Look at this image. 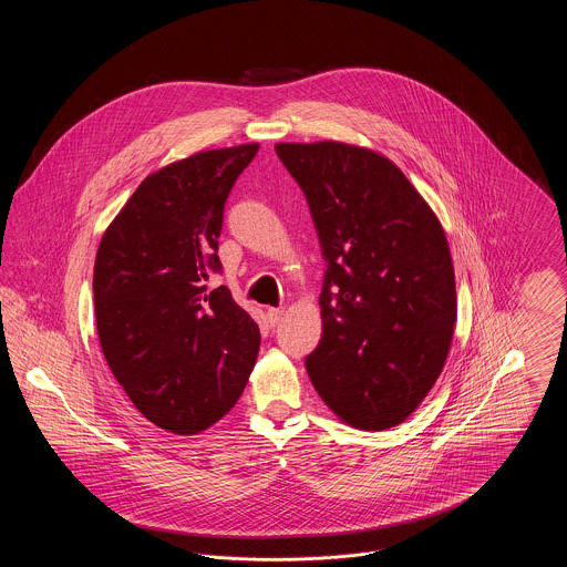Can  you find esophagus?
Returning a JSON list of instances; mask_svg holds the SVG:
<instances>
[{"label":"esophagus","mask_w":567,"mask_h":567,"mask_svg":"<svg viewBox=\"0 0 567 567\" xmlns=\"http://www.w3.org/2000/svg\"><path fill=\"white\" fill-rule=\"evenodd\" d=\"M282 317H285V308H270L268 315H266V321H268L270 327H276V324L282 321Z\"/></svg>","instance_id":"34e87169"}]
</instances>
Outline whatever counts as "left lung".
<instances>
[{
	"label": "left lung",
	"instance_id": "obj_1",
	"mask_svg": "<svg viewBox=\"0 0 567 567\" xmlns=\"http://www.w3.org/2000/svg\"><path fill=\"white\" fill-rule=\"evenodd\" d=\"M323 250V336L306 357L317 393L347 425L404 423L440 377L457 321L446 234L404 172L347 142H280Z\"/></svg>",
	"mask_w": 567,
	"mask_h": 567
}]
</instances>
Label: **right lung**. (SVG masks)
Returning <instances> with one entry per match:
<instances>
[{"mask_svg": "<svg viewBox=\"0 0 567 567\" xmlns=\"http://www.w3.org/2000/svg\"><path fill=\"white\" fill-rule=\"evenodd\" d=\"M257 151H202L146 176L97 248L102 351L142 416L165 432L215 425L240 400L257 361V323L227 287L204 285L220 270L227 195Z\"/></svg>", "mask_w": 567, "mask_h": 567, "instance_id": "add662e5", "label": "right lung"}]
</instances>
